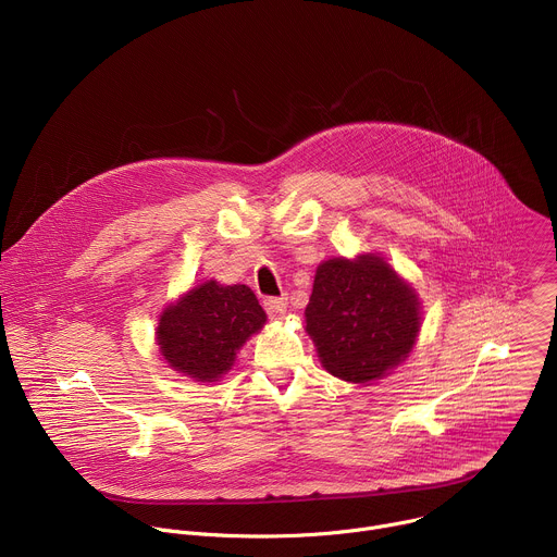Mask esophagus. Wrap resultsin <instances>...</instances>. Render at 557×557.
Listing matches in <instances>:
<instances>
[{"label": "esophagus", "instance_id": "1", "mask_svg": "<svg viewBox=\"0 0 557 557\" xmlns=\"http://www.w3.org/2000/svg\"><path fill=\"white\" fill-rule=\"evenodd\" d=\"M286 306H288V297H267L264 299V310L269 312L271 320H282L284 312H286Z\"/></svg>", "mask_w": 557, "mask_h": 557}]
</instances>
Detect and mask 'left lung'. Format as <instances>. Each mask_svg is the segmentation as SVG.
<instances>
[{
  "label": "left lung",
  "instance_id": "obj_1",
  "mask_svg": "<svg viewBox=\"0 0 557 557\" xmlns=\"http://www.w3.org/2000/svg\"><path fill=\"white\" fill-rule=\"evenodd\" d=\"M419 329V297L381 258H339L317 269L306 331L331 374L381 379L408 357Z\"/></svg>",
  "mask_w": 557,
  "mask_h": 557
}]
</instances>
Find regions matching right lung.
<instances>
[{
  "label": "right lung",
  "mask_w": 557,
  "mask_h": 557,
  "mask_svg": "<svg viewBox=\"0 0 557 557\" xmlns=\"http://www.w3.org/2000/svg\"><path fill=\"white\" fill-rule=\"evenodd\" d=\"M264 322L267 312L249 286L209 280L161 314L158 346L174 370L196 381H218Z\"/></svg>",
  "instance_id": "1"
}]
</instances>
